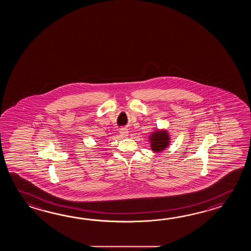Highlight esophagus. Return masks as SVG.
I'll list each match as a JSON object with an SVG mask.
<instances>
[{"label": "esophagus", "mask_w": 251, "mask_h": 251, "mask_svg": "<svg viewBox=\"0 0 251 251\" xmlns=\"http://www.w3.org/2000/svg\"><path fill=\"white\" fill-rule=\"evenodd\" d=\"M120 135L122 137H127L128 135H129L127 130L126 129H121L120 130Z\"/></svg>", "instance_id": "esophagus-1"}]
</instances>
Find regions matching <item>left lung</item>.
<instances>
[{
    "label": "left lung",
    "mask_w": 251,
    "mask_h": 251,
    "mask_svg": "<svg viewBox=\"0 0 251 251\" xmlns=\"http://www.w3.org/2000/svg\"><path fill=\"white\" fill-rule=\"evenodd\" d=\"M151 149L154 152H160L170 145L171 137L167 130H156L149 136Z\"/></svg>",
    "instance_id": "left-lung-1"
}]
</instances>
